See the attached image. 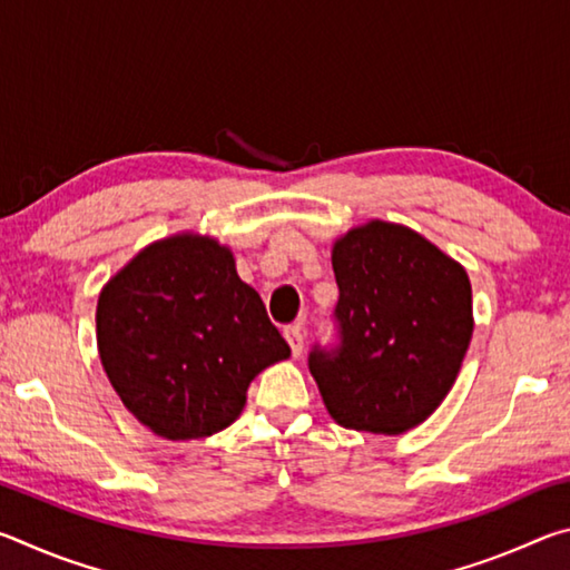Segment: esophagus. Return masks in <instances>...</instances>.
<instances>
[{
    "mask_svg": "<svg viewBox=\"0 0 570 570\" xmlns=\"http://www.w3.org/2000/svg\"><path fill=\"white\" fill-rule=\"evenodd\" d=\"M284 336H286L288 346H292V354H294V356H302V352H304V330H302V324L286 326Z\"/></svg>",
    "mask_w": 570,
    "mask_h": 570,
    "instance_id": "34e87169",
    "label": "esophagus"
}]
</instances>
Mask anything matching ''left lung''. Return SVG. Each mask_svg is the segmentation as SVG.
<instances>
[{"instance_id":"8db88e82","label":"left lung","mask_w":570,"mask_h":570,"mask_svg":"<svg viewBox=\"0 0 570 570\" xmlns=\"http://www.w3.org/2000/svg\"><path fill=\"white\" fill-rule=\"evenodd\" d=\"M340 350L308 370L342 428L402 435L448 397L472 340L465 266L417 230L372 218L334 240Z\"/></svg>"}]
</instances>
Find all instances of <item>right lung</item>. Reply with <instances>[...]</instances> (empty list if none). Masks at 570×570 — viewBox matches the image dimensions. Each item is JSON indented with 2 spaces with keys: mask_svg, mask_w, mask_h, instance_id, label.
I'll list each match as a JSON object with an SVG mask.
<instances>
[{
  "mask_svg": "<svg viewBox=\"0 0 570 570\" xmlns=\"http://www.w3.org/2000/svg\"><path fill=\"white\" fill-rule=\"evenodd\" d=\"M95 324L112 390L173 442L226 430L256 374L292 354L234 250L193 230L153 240L110 276Z\"/></svg>",
  "mask_w": 570,
  "mask_h": 570,
  "instance_id": "add662e5",
  "label": "right lung"
}]
</instances>
